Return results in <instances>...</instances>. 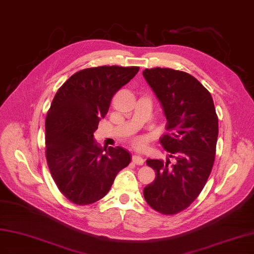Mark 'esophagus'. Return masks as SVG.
Segmentation results:
<instances>
[{"label": "esophagus", "mask_w": 254, "mask_h": 254, "mask_svg": "<svg viewBox=\"0 0 254 254\" xmlns=\"http://www.w3.org/2000/svg\"><path fill=\"white\" fill-rule=\"evenodd\" d=\"M132 161L136 165H142L143 162H144V159L141 156H139V155H133L132 156Z\"/></svg>", "instance_id": "34e87169"}]
</instances>
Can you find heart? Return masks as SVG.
<instances>
[{"label": "heart", "instance_id": "obj_1", "mask_svg": "<svg viewBox=\"0 0 254 254\" xmlns=\"http://www.w3.org/2000/svg\"><path fill=\"white\" fill-rule=\"evenodd\" d=\"M134 144H135V147H137V148H140V147H142V142H141V140H135Z\"/></svg>", "mask_w": 254, "mask_h": 254}]
</instances>
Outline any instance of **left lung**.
Segmentation results:
<instances>
[{
	"instance_id": "1",
	"label": "left lung",
	"mask_w": 254,
	"mask_h": 254,
	"mask_svg": "<svg viewBox=\"0 0 254 254\" xmlns=\"http://www.w3.org/2000/svg\"><path fill=\"white\" fill-rule=\"evenodd\" d=\"M167 119L159 142L169 152L164 163L147 159L156 178L143 188L147 203L156 212L175 215L190 206L203 190L215 161L218 117L211 93L197 78L169 68L143 70Z\"/></svg>"
}]
</instances>
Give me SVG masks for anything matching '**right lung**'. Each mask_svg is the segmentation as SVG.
I'll return each mask as SVG.
<instances>
[{
	"label": "right lung",
	"instance_id": "obj_1",
	"mask_svg": "<svg viewBox=\"0 0 254 254\" xmlns=\"http://www.w3.org/2000/svg\"><path fill=\"white\" fill-rule=\"evenodd\" d=\"M138 70L134 66L83 69L56 92L46 118V157L56 186L72 203L87 205L102 199L131 162L121 147L101 148L93 133L115 93Z\"/></svg>",
	"mask_w": 254,
	"mask_h": 254
}]
</instances>
